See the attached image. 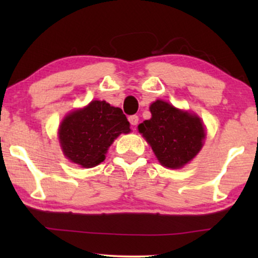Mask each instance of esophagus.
<instances>
[{"label": "esophagus", "mask_w": 258, "mask_h": 258, "mask_svg": "<svg viewBox=\"0 0 258 258\" xmlns=\"http://www.w3.org/2000/svg\"><path fill=\"white\" fill-rule=\"evenodd\" d=\"M129 122H130V124L132 125H137V123H139V116H136V115H132V116H129Z\"/></svg>", "instance_id": "esophagus-1"}]
</instances>
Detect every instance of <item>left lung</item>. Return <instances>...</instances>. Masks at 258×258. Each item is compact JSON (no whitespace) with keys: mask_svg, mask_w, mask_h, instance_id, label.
I'll list each match as a JSON object with an SVG mask.
<instances>
[{"mask_svg":"<svg viewBox=\"0 0 258 258\" xmlns=\"http://www.w3.org/2000/svg\"><path fill=\"white\" fill-rule=\"evenodd\" d=\"M151 118L139 125V132L153 148L164 167L178 169L191 161L206 137L201 119L157 100L150 105Z\"/></svg>","mask_w":258,"mask_h":258,"instance_id":"8db88e82","label":"left lung"}]
</instances>
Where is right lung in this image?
Wrapping results in <instances>:
<instances>
[{"instance_id": "obj_1", "label": "right lung", "mask_w": 258, "mask_h": 258, "mask_svg": "<svg viewBox=\"0 0 258 258\" xmlns=\"http://www.w3.org/2000/svg\"><path fill=\"white\" fill-rule=\"evenodd\" d=\"M129 132V122L121 108L111 107L105 101H93L67 116L58 135L63 153L70 161L93 168L104 161L116 137Z\"/></svg>"}]
</instances>
